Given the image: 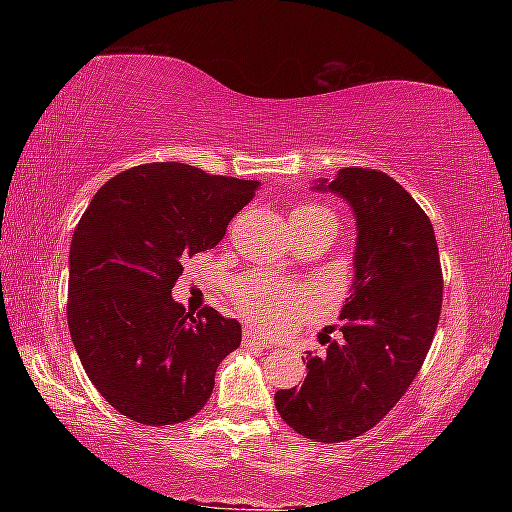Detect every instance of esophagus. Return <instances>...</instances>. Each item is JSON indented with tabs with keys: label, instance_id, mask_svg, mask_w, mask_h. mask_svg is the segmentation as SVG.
I'll return each instance as SVG.
<instances>
[{
	"label": "esophagus",
	"instance_id": "34e87169",
	"mask_svg": "<svg viewBox=\"0 0 512 512\" xmlns=\"http://www.w3.org/2000/svg\"><path fill=\"white\" fill-rule=\"evenodd\" d=\"M244 345L246 348H268L271 341H266L262 334L255 332V329H244Z\"/></svg>",
	"mask_w": 512,
	"mask_h": 512
}]
</instances>
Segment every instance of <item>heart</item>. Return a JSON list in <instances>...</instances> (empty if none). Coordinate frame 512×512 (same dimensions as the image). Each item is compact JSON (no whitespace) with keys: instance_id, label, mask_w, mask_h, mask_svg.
Returning a JSON list of instances; mask_svg holds the SVG:
<instances>
[{"instance_id":"1","label":"heart","mask_w":512,"mask_h":512,"mask_svg":"<svg viewBox=\"0 0 512 512\" xmlns=\"http://www.w3.org/2000/svg\"><path fill=\"white\" fill-rule=\"evenodd\" d=\"M334 219V214L320 203H305L293 212L291 219ZM232 300L246 318L255 323H284L311 309V298L296 289L268 280L264 275H244L232 287Z\"/></svg>"}]
</instances>
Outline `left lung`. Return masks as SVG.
<instances>
[{
	"label": "left lung",
	"instance_id": "1",
	"mask_svg": "<svg viewBox=\"0 0 512 512\" xmlns=\"http://www.w3.org/2000/svg\"><path fill=\"white\" fill-rule=\"evenodd\" d=\"M316 189L343 196L357 216L352 293L327 345L307 357L300 388L275 393V409L300 436L343 443L366 433L409 391L436 334L443 268L429 216L377 169H341Z\"/></svg>",
	"mask_w": 512,
	"mask_h": 512
}]
</instances>
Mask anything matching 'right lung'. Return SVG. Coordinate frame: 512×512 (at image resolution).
I'll return each instance as SVG.
<instances>
[{
    "label": "right lung",
    "instance_id": "obj_1",
    "mask_svg": "<svg viewBox=\"0 0 512 512\" xmlns=\"http://www.w3.org/2000/svg\"><path fill=\"white\" fill-rule=\"evenodd\" d=\"M257 180L183 162L126 169L94 194L69 250L67 323L85 372L110 406L140 424L203 409L241 325L171 298L183 264L214 248L253 201Z\"/></svg>",
    "mask_w": 512,
    "mask_h": 512
}]
</instances>
